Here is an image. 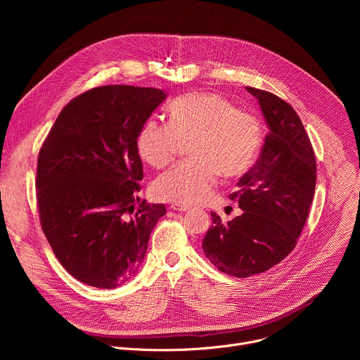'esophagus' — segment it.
<instances>
[{"mask_svg": "<svg viewBox=\"0 0 360 360\" xmlns=\"http://www.w3.org/2000/svg\"><path fill=\"white\" fill-rule=\"evenodd\" d=\"M171 208L174 211H181V212H185V211L191 210V207H188V205H182V203H172Z\"/></svg>", "mask_w": 360, "mask_h": 360, "instance_id": "obj_1", "label": "esophagus"}]
</instances>
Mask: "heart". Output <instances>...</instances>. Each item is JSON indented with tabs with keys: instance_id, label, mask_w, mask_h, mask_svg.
<instances>
[{
	"instance_id": "heart-1",
	"label": "heart",
	"mask_w": 360,
	"mask_h": 360,
	"mask_svg": "<svg viewBox=\"0 0 360 360\" xmlns=\"http://www.w3.org/2000/svg\"><path fill=\"white\" fill-rule=\"evenodd\" d=\"M169 124L148 120L138 132L139 157L153 168L168 165L184 141L191 158L160 175L152 185L162 200L196 205L207 200L222 174L240 176L259 155L264 129L255 114L214 92L188 94L168 108Z\"/></svg>"
}]
</instances>
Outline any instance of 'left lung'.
<instances>
[{
    "mask_svg": "<svg viewBox=\"0 0 360 360\" xmlns=\"http://www.w3.org/2000/svg\"><path fill=\"white\" fill-rule=\"evenodd\" d=\"M268 125L256 164L231 193L242 214L228 224L211 212L214 225L202 249L221 272L248 278L269 271L293 250L309 215L316 185V160L296 111L279 96L246 86Z\"/></svg>",
    "mask_w": 360,
    "mask_h": 360,
    "instance_id": "1",
    "label": "left lung"
}]
</instances>
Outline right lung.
Instances as JSON below:
<instances>
[{
    "mask_svg": "<svg viewBox=\"0 0 360 360\" xmlns=\"http://www.w3.org/2000/svg\"><path fill=\"white\" fill-rule=\"evenodd\" d=\"M157 88L107 85L74 98L38 155L41 228L70 275L99 289L131 281L164 203L139 202L136 136L165 101Z\"/></svg>",
    "mask_w": 360,
    "mask_h": 360,
    "instance_id": "1",
    "label": "right lung"
}]
</instances>
